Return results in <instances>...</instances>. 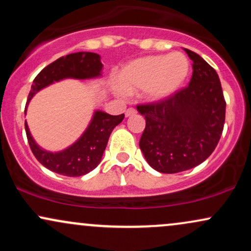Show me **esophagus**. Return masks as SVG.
<instances>
[{"label": "esophagus", "mask_w": 251, "mask_h": 251, "mask_svg": "<svg viewBox=\"0 0 251 251\" xmlns=\"http://www.w3.org/2000/svg\"><path fill=\"white\" fill-rule=\"evenodd\" d=\"M134 114H137V109L133 108V107H129L127 111L125 112V116L126 117H131V116H134Z\"/></svg>", "instance_id": "1"}]
</instances>
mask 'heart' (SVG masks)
I'll return each mask as SVG.
<instances>
[{
    "label": "heart",
    "mask_w": 251,
    "mask_h": 251,
    "mask_svg": "<svg viewBox=\"0 0 251 251\" xmlns=\"http://www.w3.org/2000/svg\"><path fill=\"white\" fill-rule=\"evenodd\" d=\"M189 74L190 62L184 54L150 55L127 63L118 73L117 85L125 93L144 91L149 100L160 101L183 88Z\"/></svg>",
    "instance_id": "b5f03b06"
}]
</instances>
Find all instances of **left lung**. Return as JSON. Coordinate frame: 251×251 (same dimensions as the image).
Here are the masks:
<instances>
[{"label":"left lung","mask_w":251,"mask_h":251,"mask_svg":"<svg viewBox=\"0 0 251 251\" xmlns=\"http://www.w3.org/2000/svg\"><path fill=\"white\" fill-rule=\"evenodd\" d=\"M192 60L189 86L165 100L137 105L146 126L139 146L146 162L162 174H177L203 163L223 132L226 100L218 74L203 57Z\"/></svg>","instance_id":"1"}]
</instances>
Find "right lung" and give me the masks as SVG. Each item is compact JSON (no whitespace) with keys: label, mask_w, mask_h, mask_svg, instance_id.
Returning a JSON list of instances; mask_svg holds the SVG:
<instances>
[{"label":"right lung","mask_w":251,"mask_h":251,"mask_svg":"<svg viewBox=\"0 0 251 251\" xmlns=\"http://www.w3.org/2000/svg\"><path fill=\"white\" fill-rule=\"evenodd\" d=\"M101 68L102 63L100 61V56L89 51L68 54L65 57L55 60L43 68L34 79L28 101L25 103V111L29 100L41 88L65 77L89 79L99 76L101 74ZM124 117L125 114L111 116L105 112L97 111L81 138L71 148L56 153L39 148L31 138L27 123H25V128L31 152L45 168L67 177H79L96 169L98 164L101 162L109 134L117 125L123 122Z\"/></svg>","instance_id":"add662e5"}]
</instances>
